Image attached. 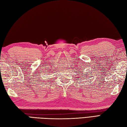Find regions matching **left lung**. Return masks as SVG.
<instances>
[{"label": "left lung", "mask_w": 127, "mask_h": 127, "mask_svg": "<svg viewBox=\"0 0 127 127\" xmlns=\"http://www.w3.org/2000/svg\"><path fill=\"white\" fill-rule=\"evenodd\" d=\"M81 76H82V75H81ZM85 78H87V77H85Z\"/></svg>", "instance_id": "1"}]
</instances>
